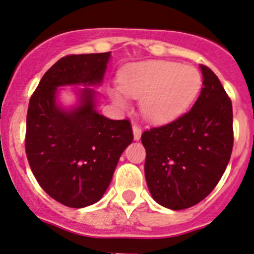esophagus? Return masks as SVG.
Wrapping results in <instances>:
<instances>
[{
  "label": "esophagus",
  "instance_id": "1",
  "mask_svg": "<svg viewBox=\"0 0 254 254\" xmlns=\"http://www.w3.org/2000/svg\"><path fill=\"white\" fill-rule=\"evenodd\" d=\"M132 132H134V139L139 140L141 136V127L138 124H132Z\"/></svg>",
  "mask_w": 254,
  "mask_h": 254
}]
</instances>
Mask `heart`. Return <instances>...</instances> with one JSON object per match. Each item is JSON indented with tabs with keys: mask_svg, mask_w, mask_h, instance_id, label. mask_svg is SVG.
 <instances>
[{
	"mask_svg": "<svg viewBox=\"0 0 254 254\" xmlns=\"http://www.w3.org/2000/svg\"><path fill=\"white\" fill-rule=\"evenodd\" d=\"M201 83L195 67L167 61L130 64L120 74L123 92L132 99H143L144 116L158 124L182 115L197 97ZM111 96L119 106H127V99L119 91H113Z\"/></svg>",
	"mask_w": 254,
	"mask_h": 254,
	"instance_id": "heart-1",
	"label": "heart"
}]
</instances>
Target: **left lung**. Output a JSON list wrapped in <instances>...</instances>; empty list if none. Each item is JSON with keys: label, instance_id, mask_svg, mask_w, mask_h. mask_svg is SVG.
Returning <instances> with one entry per match:
<instances>
[{"label": "left lung", "instance_id": "left-lung-1", "mask_svg": "<svg viewBox=\"0 0 254 254\" xmlns=\"http://www.w3.org/2000/svg\"><path fill=\"white\" fill-rule=\"evenodd\" d=\"M192 109L141 134L144 173L158 204L184 210L204 200L220 181L233 149V107L216 74L206 65Z\"/></svg>", "mask_w": 254, "mask_h": 254}]
</instances>
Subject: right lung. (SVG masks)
Masks as SVG:
<instances>
[{
  "instance_id": "add662e5",
  "label": "right lung",
  "mask_w": 254,
  "mask_h": 254,
  "mask_svg": "<svg viewBox=\"0 0 254 254\" xmlns=\"http://www.w3.org/2000/svg\"><path fill=\"white\" fill-rule=\"evenodd\" d=\"M109 58L110 52L63 57L45 72L29 102L27 161L42 189L65 206L97 202L134 138L127 119L111 120L95 110L92 88L82 91L81 105L73 110L56 104L59 86L100 83Z\"/></svg>"
}]
</instances>
